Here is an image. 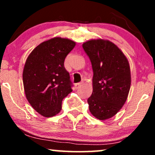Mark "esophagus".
I'll use <instances>...</instances> for the list:
<instances>
[{
	"instance_id": "34e87169",
	"label": "esophagus",
	"mask_w": 155,
	"mask_h": 155,
	"mask_svg": "<svg viewBox=\"0 0 155 155\" xmlns=\"http://www.w3.org/2000/svg\"><path fill=\"white\" fill-rule=\"evenodd\" d=\"M82 85V82H79V83H76L75 84V88L76 89V90H78V89L80 88Z\"/></svg>"
}]
</instances>
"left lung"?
Listing matches in <instances>:
<instances>
[{"mask_svg": "<svg viewBox=\"0 0 155 155\" xmlns=\"http://www.w3.org/2000/svg\"><path fill=\"white\" fill-rule=\"evenodd\" d=\"M92 63L91 114L99 120L115 116L126 102L131 84L130 65L119 48L109 40L92 39L82 44Z\"/></svg>", "mask_w": 155, "mask_h": 155, "instance_id": "obj_1", "label": "left lung"}]
</instances>
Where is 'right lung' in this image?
<instances>
[{
  "label": "right lung",
  "mask_w": 155,
  "mask_h": 155,
  "mask_svg": "<svg viewBox=\"0 0 155 155\" xmlns=\"http://www.w3.org/2000/svg\"><path fill=\"white\" fill-rule=\"evenodd\" d=\"M75 44L71 39L54 37L38 45L27 57L22 73L25 95L44 117L58 114L63 99L73 91L64 61Z\"/></svg>",
  "instance_id": "1"
}]
</instances>
